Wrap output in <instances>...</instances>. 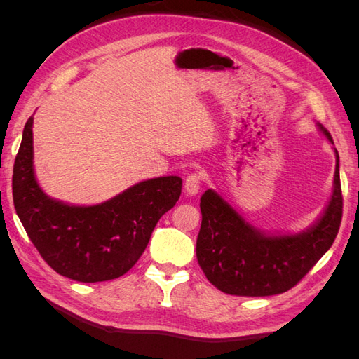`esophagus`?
<instances>
[{
	"instance_id": "obj_1",
	"label": "esophagus",
	"mask_w": 359,
	"mask_h": 359,
	"mask_svg": "<svg viewBox=\"0 0 359 359\" xmlns=\"http://www.w3.org/2000/svg\"><path fill=\"white\" fill-rule=\"evenodd\" d=\"M201 182H202L201 173H191V175H189L186 181H184V190H186V193L190 194V196H194V194L199 193Z\"/></svg>"
}]
</instances>
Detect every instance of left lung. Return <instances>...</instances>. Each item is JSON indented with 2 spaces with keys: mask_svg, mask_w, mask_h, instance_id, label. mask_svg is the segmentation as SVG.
Segmentation results:
<instances>
[{
  "mask_svg": "<svg viewBox=\"0 0 359 359\" xmlns=\"http://www.w3.org/2000/svg\"><path fill=\"white\" fill-rule=\"evenodd\" d=\"M320 132L332 142L327 128ZM331 201L320 220L298 235H265L248 224L214 190L201 198L202 224L196 241L198 262L210 283L236 297H271L297 286L328 252L340 229L343 194L335 149Z\"/></svg>",
  "mask_w": 359,
  "mask_h": 359,
  "instance_id": "left-lung-1",
  "label": "left lung"
}]
</instances>
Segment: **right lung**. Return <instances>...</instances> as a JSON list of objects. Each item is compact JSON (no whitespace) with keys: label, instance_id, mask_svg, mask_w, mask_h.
<instances>
[{"label":"right lung","instance_id":"add662e5","mask_svg":"<svg viewBox=\"0 0 359 359\" xmlns=\"http://www.w3.org/2000/svg\"><path fill=\"white\" fill-rule=\"evenodd\" d=\"M180 177L148 180L93 206L46 196L32 169V116L24 128L13 166V203L43 260L58 274L82 281L124 276L144 253L160 217L181 196Z\"/></svg>","mask_w":359,"mask_h":359}]
</instances>
